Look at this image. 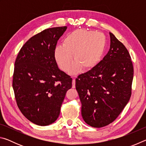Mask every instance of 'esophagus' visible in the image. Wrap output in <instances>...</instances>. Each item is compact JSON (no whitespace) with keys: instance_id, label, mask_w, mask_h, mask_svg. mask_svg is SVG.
Instances as JSON below:
<instances>
[{"instance_id":"esophagus-1","label":"esophagus","mask_w":146,"mask_h":146,"mask_svg":"<svg viewBox=\"0 0 146 146\" xmlns=\"http://www.w3.org/2000/svg\"><path fill=\"white\" fill-rule=\"evenodd\" d=\"M72 88H75V78H73V81H72Z\"/></svg>"}]
</instances>
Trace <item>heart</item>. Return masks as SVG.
I'll return each mask as SVG.
<instances>
[{
	"label": "heart",
	"mask_w": 146,
	"mask_h": 146,
	"mask_svg": "<svg viewBox=\"0 0 146 146\" xmlns=\"http://www.w3.org/2000/svg\"><path fill=\"white\" fill-rule=\"evenodd\" d=\"M106 46L107 38L104 33L76 29L64 36L62 44L55 47L54 55L58 67L65 72L71 68L73 55L75 62L71 72H77L81 68L84 70H90L102 60Z\"/></svg>",
	"instance_id": "heart-1"
}]
</instances>
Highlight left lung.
Here are the masks:
<instances>
[{
  "label": "left lung",
  "instance_id": "left-lung-1",
  "mask_svg": "<svg viewBox=\"0 0 146 146\" xmlns=\"http://www.w3.org/2000/svg\"><path fill=\"white\" fill-rule=\"evenodd\" d=\"M110 35V48L98 65L76 78V90L86 123L102 127L113 122L131 95L133 66L125 46Z\"/></svg>",
  "mask_w": 146,
  "mask_h": 146
}]
</instances>
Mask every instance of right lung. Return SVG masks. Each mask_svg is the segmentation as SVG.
Returning <instances> with one entry per match:
<instances>
[{
  "label": "right lung",
  "instance_id": "right-lung-1",
  "mask_svg": "<svg viewBox=\"0 0 146 146\" xmlns=\"http://www.w3.org/2000/svg\"><path fill=\"white\" fill-rule=\"evenodd\" d=\"M67 26L44 29L22 47L15 62L13 86L20 111L38 125L53 123L60 115L72 78L59 70L54 55L57 41Z\"/></svg>",
  "mask_w": 146,
  "mask_h": 146
}]
</instances>
